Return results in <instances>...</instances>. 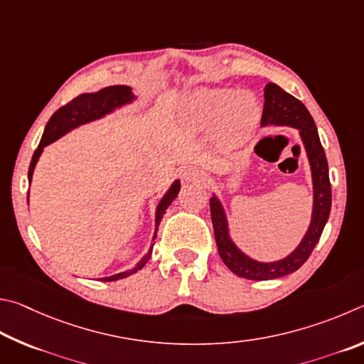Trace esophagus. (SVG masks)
Listing matches in <instances>:
<instances>
[{"label": "esophagus", "instance_id": "obj_1", "mask_svg": "<svg viewBox=\"0 0 364 364\" xmlns=\"http://www.w3.org/2000/svg\"><path fill=\"white\" fill-rule=\"evenodd\" d=\"M182 178L186 182H201L205 178V171L201 168H196V166H187L182 171Z\"/></svg>", "mask_w": 364, "mask_h": 364}]
</instances>
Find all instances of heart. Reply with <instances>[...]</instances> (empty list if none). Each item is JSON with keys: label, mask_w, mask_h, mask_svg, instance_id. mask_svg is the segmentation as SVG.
Segmentation results:
<instances>
[{"label": "heart", "mask_w": 364, "mask_h": 364, "mask_svg": "<svg viewBox=\"0 0 364 364\" xmlns=\"http://www.w3.org/2000/svg\"><path fill=\"white\" fill-rule=\"evenodd\" d=\"M187 123L196 131L218 129L220 142L238 146L250 140L262 118L254 94L228 87H201L183 105Z\"/></svg>", "instance_id": "1"}]
</instances>
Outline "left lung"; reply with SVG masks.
Instances as JSON below:
<instances>
[{
  "mask_svg": "<svg viewBox=\"0 0 364 364\" xmlns=\"http://www.w3.org/2000/svg\"><path fill=\"white\" fill-rule=\"evenodd\" d=\"M264 112L260 124H277V126H292L301 132L302 142L307 150L311 178H314V213H311V222L307 233L302 238L294 251L288 257L277 262H257L241 252L237 245L233 243L228 235L227 218L220 201L213 196L209 200L211 206V219L215 235L218 251L224 264L230 269L235 275L254 282H265V279L282 278L289 273L301 269L305 260L310 257L311 251L323 233L331 213V182L328 171V159L324 155L323 145L318 136L315 121L310 112L305 108L301 100L294 95L283 91L278 85L269 82L264 89Z\"/></svg>",
  "mask_w": 364,
  "mask_h": 364,
  "instance_id": "obj_1",
  "label": "left lung"
}]
</instances>
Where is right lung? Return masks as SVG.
I'll return each mask as SVG.
<instances>
[{"label":"right lung","mask_w":364,"mask_h":364,"mask_svg":"<svg viewBox=\"0 0 364 364\" xmlns=\"http://www.w3.org/2000/svg\"><path fill=\"white\" fill-rule=\"evenodd\" d=\"M132 100H134L132 89L129 86L118 85V86L104 87L97 92L81 94V95H78V97H75L72 102H68L67 105L60 107L59 110H57L53 114V117H50V119L48 121L46 127H44L41 142H40V145H38V149L35 150L33 156H31L30 168H28V182H31L35 166L38 163V158H40L44 146L53 144L54 140L62 137L63 134H67L68 131L75 129V127H78V126L85 124V123H89V121H94L97 118L105 117L107 113L113 112L114 108L129 104V102H132ZM178 190H181V182L176 181L174 183H172L168 192H166V195L163 196L161 201H159V205L156 208V219H155L156 230H155V235H153V240L156 238L158 225L163 219L166 209H168L171 203L176 200ZM27 198H28V196H27ZM151 250H153V245L150 247V251L139 260L137 265L134 267V269L121 272V273H118V275H112V277H107V278H102V279H104V282H117V279L126 278V277L132 275V273L139 272L146 264V260L150 259Z\"/></svg>","instance_id":"add662e5"}]
</instances>
